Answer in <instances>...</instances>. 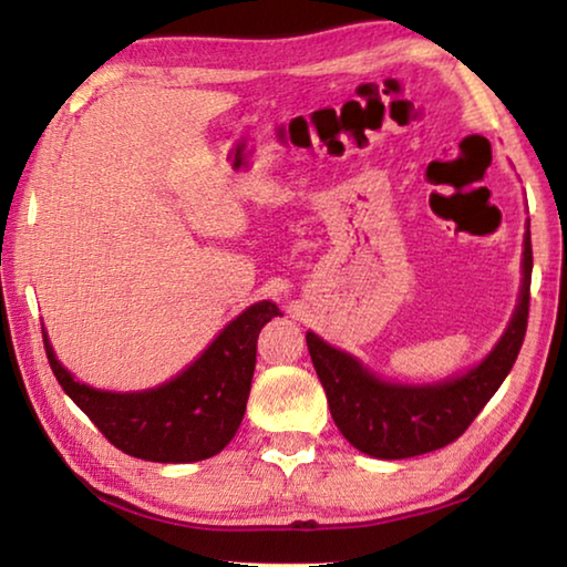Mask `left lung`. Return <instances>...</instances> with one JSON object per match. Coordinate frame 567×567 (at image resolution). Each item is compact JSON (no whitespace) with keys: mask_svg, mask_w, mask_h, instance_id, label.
I'll list each match as a JSON object with an SVG mask.
<instances>
[{"mask_svg":"<svg viewBox=\"0 0 567 567\" xmlns=\"http://www.w3.org/2000/svg\"><path fill=\"white\" fill-rule=\"evenodd\" d=\"M530 275L533 247L527 225L523 287L505 334L477 368L437 385H395L380 380L348 352L334 350L315 332H307L315 372L344 440L364 455L402 460L433 453L463 435L503 385L523 348L530 312Z\"/></svg>","mask_w":567,"mask_h":567,"instance_id":"8db88e82","label":"left lung"}]
</instances>
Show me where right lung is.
I'll use <instances>...</instances> for the list:
<instances>
[{"instance_id":"right-lung-1","label":"right lung","mask_w":567,"mask_h":567,"mask_svg":"<svg viewBox=\"0 0 567 567\" xmlns=\"http://www.w3.org/2000/svg\"><path fill=\"white\" fill-rule=\"evenodd\" d=\"M280 307L255 302L217 334L215 342L165 385L142 392L94 390L74 380L44 334L56 382L110 443L152 463H197L235 437L243 422L257 362V338Z\"/></svg>"}]
</instances>
